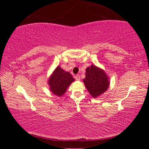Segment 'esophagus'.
Segmentation results:
<instances>
[{"label":"esophagus","instance_id":"34e87169","mask_svg":"<svg viewBox=\"0 0 149 149\" xmlns=\"http://www.w3.org/2000/svg\"><path fill=\"white\" fill-rule=\"evenodd\" d=\"M75 79H76L77 81H80V79H81L79 75H75Z\"/></svg>","mask_w":149,"mask_h":149}]
</instances>
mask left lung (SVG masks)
<instances>
[{"mask_svg":"<svg viewBox=\"0 0 149 149\" xmlns=\"http://www.w3.org/2000/svg\"><path fill=\"white\" fill-rule=\"evenodd\" d=\"M85 75L83 79L85 86L94 98L104 93L108 88V77L102 69L92 65L86 68Z\"/></svg>","mask_w":149,"mask_h":149,"instance_id":"1","label":"left lung"}]
</instances>
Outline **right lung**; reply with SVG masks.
I'll return each instance as SVG.
<instances>
[{
  "mask_svg": "<svg viewBox=\"0 0 149 149\" xmlns=\"http://www.w3.org/2000/svg\"><path fill=\"white\" fill-rule=\"evenodd\" d=\"M74 80L69 72L58 66L49 80L50 90L54 95L61 97Z\"/></svg>",
  "mask_w": 149,
  "mask_h": 149,
  "instance_id": "1",
  "label": "right lung"
}]
</instances>
